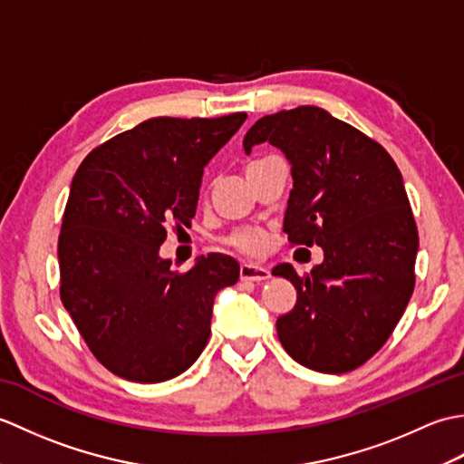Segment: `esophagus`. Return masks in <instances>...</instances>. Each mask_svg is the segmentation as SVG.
<instances>
[{
	"label": "esophagus",
	"mask_w": 464,
	"mask_h": 464,
	"mask_svg": "<svg viewBox=\"0 0 464 464\" xmlns=\"http://www.w3.org/2000/svg\"><path fill=\"white\" fill-rule=\"evenodd\" d=\"M239 277L241 281H253V283H261V281H267L271 277V273L265 269V267H257V265H241L239 269Z\"/></svg>",
	"instance_id": "obj_1"
}]
</instances>
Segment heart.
Segmentation results:
<instances>
[{"instance_id":"1","label":"heart","mask_w":464,"mask_h":464,"mask_svg":"<svg viewBox=\"0 0 464 464\" xmlns=\"http://www.w3.org/2000/svg\"><path fill=\"white\" fill-rule=\"evenodd\" d=\"M259 161L261 160L253 163H259ZM225 243L229 245L233 251L247 255V257H255V255H259L263 251L265 243H267V235H265L263 229H257V227H241V229H235L227 235Z\"/></svg>"}]
</instances>
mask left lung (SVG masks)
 Instances as JSON below:
<instances>
[{"instance_id":"left-lung-1","label":"left lung","mask_w":464,"mask_h":464,"mask_svg":"<svg viewBox=\"0 0 464 464\" xmlns=\"http://www.w3.org/2000/svg\"><path fill=\"white\" fill-rule=\"evenodd\" d=\"M263 141L291 163L289 243L324 253L311 273L273 269L297 289L279 341L303 367L349 372L387 343L415 289L419 231L401 171L381 143L313 105L261 117L245 153Z\"/></svg>"}]
</instances>
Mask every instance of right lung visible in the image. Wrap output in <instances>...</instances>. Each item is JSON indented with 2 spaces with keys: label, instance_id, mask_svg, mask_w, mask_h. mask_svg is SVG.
Wrapping results in <instances>:
<instances>
[{
  "label": "right lung",
  "instance_id": "1",
  "mask_svg": "<svg viewBox=\"0 0 464 464\" xmlns=\"http://www.w3.org/2000/svg\"><path fill=\"white\" fill-rule=\"evenodd\" d=\"M245 120L153 117L97 145L73 175L57 241L59 295L117 377L173 379L209 341L215 293L237 283V261L213 253L179 273L160 247L167 227L191 225L205 165Z\"/></svg>",
  "mask_w": 464,
  "mask_h": 464
}]
</instances>
